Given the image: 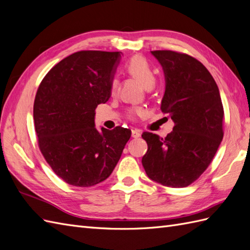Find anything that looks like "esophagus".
Listing matches in <instances>:
<instances>
[{"mask_svg":"<svg viewBox=\"0 0 250 250\" xmlns=\"http://www.w3.org/2000/svg\"><path fill=\"white\" fill-rule=\"evenodd\" d=\"M141 135H142V131L140 130V129H132V131H131V136H132V138H140L141 137Z\"/></svg>","mask_w":250,"mask_h":250,"instance_id":"esophagus-1","label":"esophagus"}]
</instances>
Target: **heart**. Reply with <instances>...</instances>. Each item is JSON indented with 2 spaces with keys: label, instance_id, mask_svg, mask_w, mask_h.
Segmentation results:
<instances>
[{
  "label": "heart",
  "instance_id": "obj_1",
  "mask_svg": "<svg viewBox=\"0 0 250 250\" xmlns=\"http://www.w3.org/2000/svg\"><path fill=\"white\" fill-rule=\"evenodd\" d=\"M125 69H126V72L128 73L130 76L139 79L146 89L153 88L154 83L156 82L155 72L153 68L150 66V64L148 63L147 60H146L144 57L133 56L125 64ZM118 86H119L118 81L117 79H113L110 84V90L112 94L117 92ZM142 112H143V109L141 108H131L129 114L130 117H133V115L141 114Z\"/></svg>",
  "mask_w": 250,
  "mask_h": 250
}]
</instances>
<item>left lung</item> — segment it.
<instances>
[{"mask_svg":"<svg viewBox=\"0 0 250 250\" xmlns=\"http://www.w3.org/2000/svg\"><path fill=\"white\" fill-rule=\"evenodd\" d=\"M166 79L161 110L175 126L162 139L143 132L148 149L142 164L148 178L185 188L209 167L223 140L224 109L217 84L206 66L187 54L153 51Z\"/></svg>","mask_w":250,"mask_h":250,"instance_id":"left-lung-1","label":"left lung"}]
</instances>
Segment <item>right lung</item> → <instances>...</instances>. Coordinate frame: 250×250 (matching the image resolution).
Masks as SVG:
<instances>
[{
  "label": "right lung",
  "mask_w": 250,
  "mask_h": 250,
  "mask_svg": "<svg viewBox=\"0 0 250 250\" xmlns=\"http://www.w3.org/2000/svg\"><path fill=\"white\" fill-rule=\"evenodd\" d=\"M121 52L81 51L65 57L42 79L34 103L35 129L42 155L66 184L92 187L107 179L131 130L94 123L97 105L111 96Z\"/></svg>",
  "instance_id": "add662e5"
}]
</instances>
